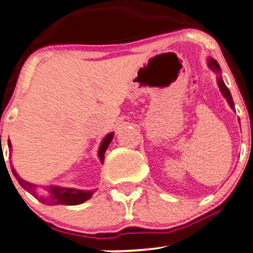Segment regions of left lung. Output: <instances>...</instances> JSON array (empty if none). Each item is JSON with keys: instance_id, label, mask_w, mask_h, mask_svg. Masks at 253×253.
<instances>
[{"instance_id": "1", "label": "left lung", "mask_w": 253, "mask_h": 253, "mask_svg": "<svg viewBox=\"0 0 253 253\" xmlns=\"http://www.w3.org/2000/svg\"><path fill=\"white\" fill-rule=\"evenodd\" d=\"M208 66H210V68H211V70L216 71V73H219V71H221V69H219L218 62H217L214 59H210V60H208ZM217 81H218L219 90H221V92H222V94H223L224 98H226V100L228 101L229 106H231V108H232V109H235V104H233L232 96H231V92H229L228 87H227L226 85H224V83H223V80H222L221 76H218Z\"/></svg>"}]
</instances>
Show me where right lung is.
Returning a JSON list of instances; mask_svg holds the SVG:
<instances>
[{"label":"right lung","instance_id":"1","mask_svg":"<svg viewBox=\"0 0 253 253\" xmlns=\"http://www.w3.org/2000/svg\"><path fill=\"white\" fill-rule=\"evenodd\" d=\"M114 134H108V135L104 138L103 143L100 145V149H99V158L100 161H104V154H105L106 149H108L109 144H110L111 139H113ZM8 147H11V144L8 143ZM12 173L16 177V179L18 180L20 185L22 188L26 189L29 193H31L32 196L36 197L41 203L47 206H55V205H65V206H75L80 205V203L85 202L86 199H89L92 196L94 191H80V189H74V188H60V187H50V194L48 196H39L36 193V187L31 183L26 182L22 178H20V175L15 172V169L12 168Z\"/></svg>","mask_w":253,"mask_h":253}]
</instances>
